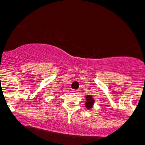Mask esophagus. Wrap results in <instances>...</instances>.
<instances>
[{"instance_id":"1","label":"esophagus","mask_w":145,"mask_h":145,"mask_svg":"<svg viewBox=\"0 0 145 145\" xmlns=\"http://www.w3.org/2000/svg\"><path fill=\"white\" fill-rule=\"evenodd\" d=\"M78 91H79V90H78V89H73L72 90V92L74 93H76V94L78 93Z\"/></svg>"}]
</instances>
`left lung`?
I'll list each match as a JSON object with an SVG mask.
<instances>
[{
    "label": "left lung",
    "instance_id": "obj_1",
    "mask_svg": "<svg viewBox=\"0 0 145 145\" xmlns=\"http://www.w3.org/2000/svg\"><path fill=\"white\" fill-rule=\"evenodd\" d=\"M86 102L85 103L86 107L88 109L91 108L93 106V104L94 103V99H93V97H91V95L86 96Z\"/></svg>",
    "mask_w": 145,
    "mask_h": 145
}]
</instances>
